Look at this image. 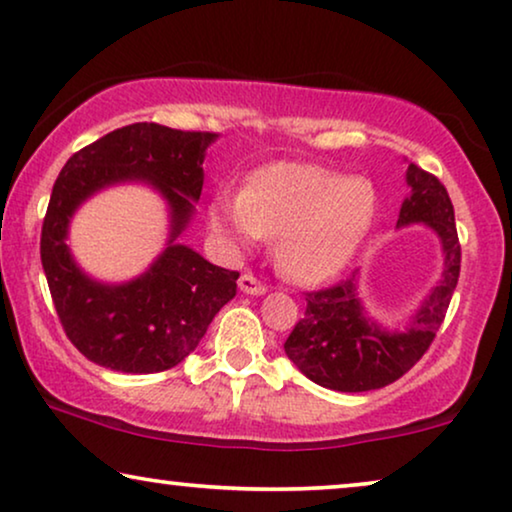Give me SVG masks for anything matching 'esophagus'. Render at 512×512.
Here are the masks:
<instances>
[{
  "instance_id": "34e87169",
  "label": "esophagus",
  "mask_w": 512,
  "mask_h": 512,
  "mask_svg": "<svg viewBox=\"0 0 512 512\" xmlns=\"http://www.w3.org/2000/svg\"><path fill=\"white\" fill-rule=\"evenodd\" d=\"M237 286H240L242 293H249V296H261V293L268 291V286H265L256 275H251V272H244V275H240V279H237Z\"/></svg>"
}]
</instances>
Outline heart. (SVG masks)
I'll return each instance as SVG.
<instances>
[{
  "instance_id": "1",
  "label": "heart",
  "mask_w": 512,
  "mask_h": 512,
  "mask_svg": "<svg viewBox=\"0 0 512 512\" xmlns=\"http://www.w3.org/2000/svg\"><path fill=\"white\" fill-rule=\"evenodd\" d=\"M375 216L370 181L307 163H275L251 174L240 195L216 193L209 226L223 240L275 237L279 268L298 282H324L347 268Z\"/></svg>"
}]
</instances>
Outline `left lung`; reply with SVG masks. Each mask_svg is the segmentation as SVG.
Here are the masks:
<instances>
[{
	"label": "left lung",
	"mask_w": 512,
	"mask_h": 512,
	"mask_svg": "<svg viewBox=\"0 0 512 512\" xmlns=\"http://www.w3.org/2000/svg\"><path fill=\"white\" fill-rule=\"evenodd\" d=\"M410 198H405L398 226L426 223L443 242L445 270L422 310L405 333H387L363 317L356 298V272L326 289L305 293V317L293 326L284 352L312 382L333 391L382 389L403 377L431 347L443 324L461 270V244L454 207L438 177L415 163L408 165Z\"/></svg>",
	"instance_id": "1"
}]
</instances>
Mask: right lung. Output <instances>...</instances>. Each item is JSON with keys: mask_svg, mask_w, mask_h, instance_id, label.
<instances>
[{"mask_svg": "<svg viewBox=\"0 0 512 512\" xmlns=\"http://www.w3.org/2000/svg\"><path fill=\"white\" fill-rule=\"evenodd\" d=\"M219 132L132 123L76 151L55 179L41 226V265L67 338L97 366L121 373H160L198 347L209 324L237 293L240 272L219 268L174 240L202 193V160ZM146 180L171 205V247L128 285L93 283L66 249L75 207L104 185Z\"/></svg>", "mask_w": 512, "mask_h": 512, "instance_id": "add662e5", "label": "right lung"}]
</instances>
